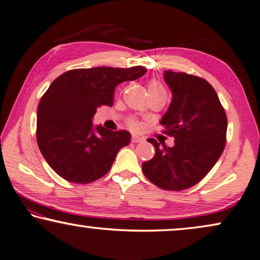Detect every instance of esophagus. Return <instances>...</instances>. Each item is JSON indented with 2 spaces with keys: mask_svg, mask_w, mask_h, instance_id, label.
I'll return each instance as SVG.
<instances>
[{
  "mask_svg": "<svg viewBox=\"0 0 260 260\" xmlns=\"http://www.w3.org/2000/svg\"><path fill=\"white\" fill-rule=\"evenodd\" d=\"M131 142L137 144V143H143L144 142V138L143 137H139V136H133V138H131Z\"/></svg>",
  "mask_w": 260,
  "mask_h": 260,
  "instance_id": "esophagus-1",
  "label": "esophagus"
}]
</instances>
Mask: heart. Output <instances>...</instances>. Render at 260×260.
Wrapping results in <instances>:
<instances>
[{"mask_svg": "<svg viewBox=\"0 0 260 260\" xmlns=\"http://www.w3.org/2000/svg\"><path fill=\"white\" fill-rule=\"evenodd\" d=\"M160 90H165V89H163V86L158 83L157 81H151L148 83V92H151V91H160ZM130 125L136 127L137 126V123L133 121L130 122Z\"/></svg>", "mask_w": 260, "mask_h": 260, "instance_id": "1", "label": "heart"}]
</instances>
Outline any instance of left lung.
Here are the masks:
<instances>
[{
	"label": "left lung",
	"mask_w": 260,
	"mask_h": 260,
	"mask_svg": "<svg viewBox=\"0 0 260 260\" xmlns=\"http://www.w3.org/2000/svg\"><path fill=\"white\" fill-rule=\"evenodd\" d=\"M172 93L169 108L161 118L175 145L167 147L148 138L155 155L143 163L146 178L162 189L183 190L207 176L224 151L227 117L211 84L201 77L165 71Z\"/></svg>",
	"instance_id": "1"
}]
</instances>
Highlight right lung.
<instances>
[{
	"instance_id": "obj_1",
	"label": "right lung",
	"mask_w": 260,
	"mask_h": 260,
	"mask_svg": "<svg viewBox=\"0 0 260 260\" xmlns=\"http://www.w3.org/2000/svg\"><path fill=\"white\" fill-rule=\"evenodd\" d=\"M146 72L142 66L81 68L52 82L40 100L36 138L45 161L61 178L89 184L109 171L131 135L93 125L92 118L99 106H113L117 84Z\"/></svg>"
}]
</instances>
